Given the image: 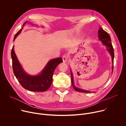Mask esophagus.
I'll return each instance as SVG.
<instances>
[{"label":"esophagus","instance_id":"obj_1","mask_svg":"<svg viewBox=\"0 0 126 126\" xmlns=\"http://www.w3.org/2000/svg\"><path fill=\"white\" fill-rule=\"evenodd\" d=\"M68 59V56L66 55H64L62 56V60H63V61L64 62H66L67 61Z\"/></svg>","mask_w":126,"mask_h":126}]
</instances>
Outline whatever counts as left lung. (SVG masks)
I'll use <instances>...</instances> for the list:
<instances>
[{"instance_id":"left-lung-1","label":"left lung","mask_w":126,"mask_h":126,"mask_svg":"<svg viewBox=\"0 0 126 126\" xmlns=\"http://www.w3.org/2000/svg\"><path fill=\"white\" fill-rule=\"evenodd\" d=\"M99 33V39L102 42V43H103V44L106 45L108 48L107 49V50H108L110 53V54L112 56V62L113 64L114 63V49L111 43V38L109 34L107 32H106L105 31H104L102 28H100V30L98 31ZM113 67L114 66H113L112 67V72L113 71ZM71 72V82H72V86L73 87V88L76 91L79 92H83V93H91V92L89 91H87V90H82L80 88H77V87H76L73 83H74V81H73V75H72V73Z\"/></svg>"}]
</instances>
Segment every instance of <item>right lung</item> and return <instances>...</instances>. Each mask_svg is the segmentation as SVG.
<instances>
[{
	"mask_svg": "<svg viewBox=\"0 0 126 126\" xmlns=\"http://www.w3.org/2000/svg\"><path fill=\"white\" fill-rule=\"evenodd\" d=\"M21 31L22 29H20L16 33L14 40ZM11 58L13 71L16 78L24 88L33 92H44L49 89L52 82L54 71L59 64L63 61L61 58L52 59L48 63L40 75L32 76L26 74L22 68L17 59L13 47L11 50Z\"/></svg>",
	"mask_w": 126,
	"mask_h": 126,
	"instance_id": "right-lung-1",
	"label": "right lung"
}]
</instances>
